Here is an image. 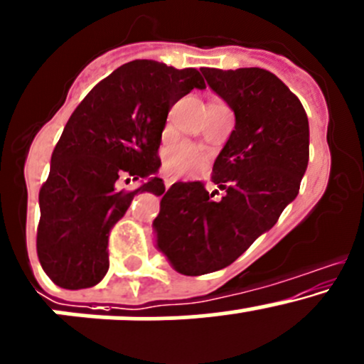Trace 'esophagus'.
Here are the masks:
<instances>
[{
  "instance_id": "1",
  "label": "esophagus",
  "mask_w": 364,
  "mask_h": 364,
  "mask_svg": "<svg viewBox=\"0 0 364 364\" xmlns=\"http://www.w3.org/2000/svg\"><path fill=\"white\" fill-rule=\"evenodd\" d=\"M176 181V178H172V176H166V178H164V183H166V188L169 190L171 186H172V183Z\"/></svg>"
}]
</instances>
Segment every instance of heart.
Returning <instances> with one entry per match:
<instances>
[{"label": "heart", "instance_id": "heart-1", "mask_svg": "<svg viewBox=\"0 0 364 364\" xmlns=\"http://www.w3.org/2000/svg\"><path fill=\"white\" fill-rule=\"evenodd\" d=\"M202 166H204V155L188 143H181L176 148H172L166 160L167 171L176 176L197 171Z\"/></svg>", "mask_w": 364, "mask_h": 364}]
</instances>
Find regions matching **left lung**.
<instances>
[{
	"instance_id": "obj_1",
	"label": "left lung",
	"mask_w": 364,
	"mask_h": 364,
	"mask_svg": "<svg viewBox=\"0 0 364 364\" xmlns=\"http://www.w3.org/2000/svg\"><path fill=\"white\" fill-rule=\"evenodd\" d=\"M200 71L232 108L235 129L213 166L223 197L213 200L200 181L174 183L153 220L156 247L183 275L216 272L235 262L296 198L309 164L307 113L274 73Z\"/></svg>"
}]
</instances>
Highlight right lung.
I'll return each instance as SVG.
<instances>
[{
	"label": "right lung",
	"mask_w": 364,
	"mask_h": 364,
	"mask_svg": "<svg viewBox=\"0 0 364 364\" xmlns=\"http://www.w3.org/2000/svg\"><path fill=\"white\" fill-rule=\"evenodd\" d=\"M193 89L195 68L156 60L124 64L99 82L73 112L40 190L36 250L45 274L64 289H83L108 272V237L137 193L162 195L156 176L167 113ZM144 178L132 193L122 178Z\"/></svg>",
	"instance_id": "obj_1"
}]
</instances>
